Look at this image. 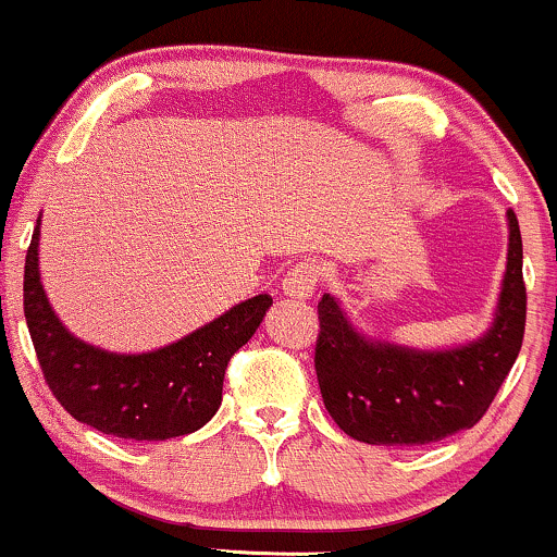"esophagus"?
I'll return each mask as SVG.
<instances>
[{
    "label": "esophagus",
    "mask_w": 557,
    "mask_h": 557,
    "mask_svg": "<svg viewBox=\"0 0 557 557\" xmlns=\"http://www.w3.org/2000/svg\"><path fill=\"white\" fill-rule=\"evenodd\" d=\"M321 284V262L302 260L292 265L284 276V292L292 299H310Z\"/></svg>",
    "instance_id": "esophagus-1"
}]
</instances>
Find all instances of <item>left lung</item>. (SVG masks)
<instances>
[{
    "label": "left lung",
    "instance_id": "left-lung-1",
    "mask_svg": "<svg viewBox=\"0 0 557 557\" xmlns=\"http://www.w3.org/2000/svg\"><path fill=\"white\" fill-rule=\"evenodd\" d=\"M508 271L492 329L471 345L418 352L371 342L331 295L318 302L315 373L334 423L366 445L416 447L476 426L521 352L527 329L521 228L508 210Z\"/></svg>",
    "mask_w": 557,
    "mask_h": 557
}]
</instances>
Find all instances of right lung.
<instances>
[{
    "label": "right lung",
    "instance_id": "right-lung-1",
    "mask_svg": "<svg viewBox=\"0 0 557 557\" xmlns=\"http://www.w3.org/2000/svg\"><path fill=\"white\" fill-rule=\"evenodd\" d=\"M271 305L268 295L247 299L154 352H104L76 339L49 308L39 278V223L26 252L23 312L44 381L76 421L121 440L160 442L202 429L221 408L228 360Z\"/></svg>",
    "mask_w": 557,
    "mask_h": 557
}]
</instances>
